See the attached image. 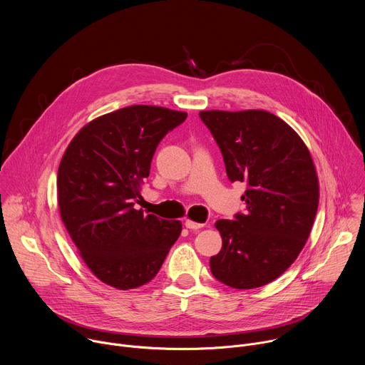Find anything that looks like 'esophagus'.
I'll return each mask as SVG.
<instances>
[{
    "label": "esophagus",
    "mask_w": 365,
    "mask_h": 365,
    "mask_svg": "<svg viewBox=\"0 0 365 365\" xmlns=\"http://www.w3.org/2000/svg\"><path fill=\"white\" fill-rule=\"evenodd\" d=\"M185 225H186V228H189V230H193V231L203 228V224H197V222H195V221H190V220H186V221H185Z\"/></svg>",
    "instance_id": "esophagus-1"
}]
</instances>
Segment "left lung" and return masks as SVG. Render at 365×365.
I'll return each instance as SVG.
<instances>
[{"label":"left lung","instance_id":"obj_1","mask_svg":"<svg viewBox=\"0 0 365 365\" xmlns=\"http://www.w3.org/2000/svg\"><path fill=\"white\" fill-rule=\"evenodd\" d=\"M231 182H245V212L220 220L221 251L211 257L217 280L262 287L282 276L309 238L319 203L310 153L296 131L267 111H202Z\"/></svg>","mask_w":365,"mask_h":365}]
</instances>
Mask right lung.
I'll use <instances>...</instances> for the list:
<instances>
[{
  "label": "right lung",
  "instance_id": "1",
  "mask_svg": "<svg viewBox=\"0 0 365 365\" xmlns=\"http://www.w3.org/2000/svg\"><path fill=\"white\" fill-rule=\"evenodd\" d=\"M186 117L162 107H125L86 124L63 154L62 221L89 270L115 289L148 283L182 232L180 221L134 206L155 148Z\"/></svg>",
  "mask_w": 365,
  "mask_h": 365
}]
</instances>
